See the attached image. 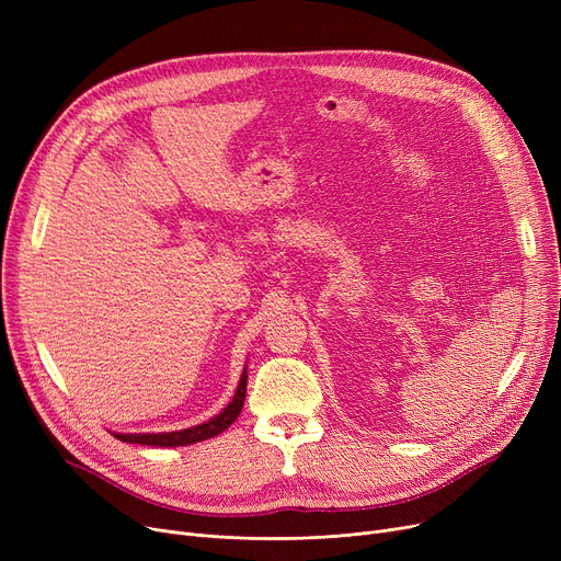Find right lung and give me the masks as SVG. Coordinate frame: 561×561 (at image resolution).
I'll return each instance as SVG.
<instances>
[{
    "mask_svg": "<svg viewBox=\"0 0 561 561\" xmlns=\"http://www.w3.org/2000/svg\"><path fill=\"white\" fill-rule=\"evenodd\" d=\"M245 385H248V373L243 370L239 389H236L231 402L220 411L218 416H214L209 423H202L188 430L180 432H165V434H115V438L125 440V444H140V446H157V448H176V446H191L197 444V440L211 438L220 432H225L236 419H239L243 402H245Z\"/></svg>",
    "mask_w": 561,
    "mask_h": 561,
    "instance_id": "add662e5",
    "label": "right lung"
}]
</instances>
